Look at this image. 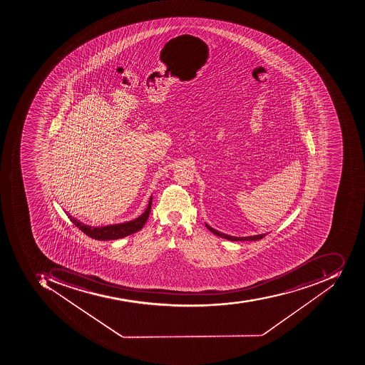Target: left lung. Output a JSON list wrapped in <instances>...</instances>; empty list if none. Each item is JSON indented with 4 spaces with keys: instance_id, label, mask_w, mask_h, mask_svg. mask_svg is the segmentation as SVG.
Instances as JSON below:
<instances>
[{
    "instance_id": "8db88e82",
    "label": "left lung",
    "mask_w": 365,
    "mask_h": 365,
    "mask_svg": "<svg viewBox=\"0 0 365 365\" xmlns=\"http://www.w3.org/2000/svg\"><path fill=\"white\" fill-rule=\"evenodd\" d=\"M205 227H207L212 233L217 235V237H222V239L230 240V241H257V240L263 239V237L267 235V234H259V235H253V237H231V235H227V234H224L222 233V232L217 231V230L212 229V227L206 223Z\"/></svg>"
}]
</instances>
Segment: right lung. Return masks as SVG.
<instances>
[{
  "label": "right lung",
  "instance_id": "obj_1",
  "mask_svg": "<svg viewBox=\"0 0 365 365\" xmlns=\"http://www.w3.org/2000/svg\"><path fill=\"white\" fill-rule=\"evenodd\" d=\"M151 205L152 197H150L148 207H146L145 212L142 214L141 217H138V219L133 220V221L126 222V223L114 224V225L102 227H88V225H86L82 222L72 217V215L66 213H66L71 222L81 231L86 233L88 237L100 240V241H108V240L121 239V237H128V235H131V234L140 231L144 227L145 222L148 221V215L151 212Z\"/></svg>",
  "mask_w": 365,
  "mask_h": 365
}]
</instances>
